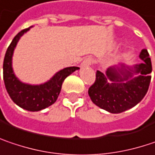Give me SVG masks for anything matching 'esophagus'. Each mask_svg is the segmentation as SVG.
Returning <instances> with one entry per match:
<instances>
[{
  "instance_id": "esophagus-1",
  "label": "esophagus",
  "mask_w": 155,
  "mask_h": 155,
  "mask_svg": "<svg viewBox=\"0 0 155 155\" xmlns=\"http://www.w3.org/2000/svg\"><path fill=\"white\" fill-rule=\"evenodd\" d=\"M91 64H93V59L91 58H87L83 60V62L81 63V67H86V66H90Z\"/></svg>"
}]
</instances>
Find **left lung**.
<instances>
[{
  "mask_svg": "<svg viewBox=\"0 0 155 155\" xmlns=\"http://www.w3.org/2000/svg\"><path fill=\"white\" fill-rule=\"evenodd\" d=\"M142 63L111 66L106 74L97 72L96 81L89 89L91 101L111 114H120L137 106L146 96L151 81L152 63L147 49L141 50Z\"/></svg>",
  "mask_w": 155,
  "mask_h": 155,
  "instance_id": "obj_1",
  "label": "left lung"
}]
</instances>
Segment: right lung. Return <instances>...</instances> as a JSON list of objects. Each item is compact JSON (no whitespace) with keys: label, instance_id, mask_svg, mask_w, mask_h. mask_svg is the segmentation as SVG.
<instances>
[{"label":"right lung","instance_id":"right-lung-1","mask_svg":"<svg viewBox=\"0 0 155 155\" xmlns=\"http://www.w3.org/2000/svg\"><path fill=\"white\" fill-rule=\"evenodd\" d=\"M31 27L33 26L20 31L8 46L3 61V80L7 92L17 106L30 112H38L56 102L64 79L80 68L77 66L65 67L57 72L49 81L41 84H29L21 81L14 73L12 57L18 41Z\"/></svg>","mask_w":155,"mask_h":155}]
</instances>
